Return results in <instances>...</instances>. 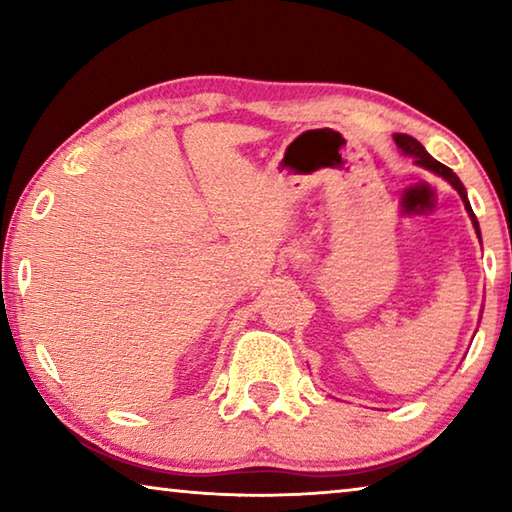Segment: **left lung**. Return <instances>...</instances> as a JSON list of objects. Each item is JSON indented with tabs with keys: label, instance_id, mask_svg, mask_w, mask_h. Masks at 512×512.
Instances as JSON below:
<instances>
[{
	"label": "left lung",
	"instance_id": "8db88e82",
	"mask_svg": "<svg viewBox=\"0 0 512 512\" xmlns=\"http://www.w3.org/2000/svg\"><path fill=\"white\" fill-rule=\"evenodd\" d=\"M393 140H395V144H397V149H400L404 155H411V158H415V164H420V167L429 169V171H433V173H438V176H443V178L447 180V183L452 185L458 194H461L465 210H467V214H470V219H472V223H474L476 235H479V239H481L479 221H476V216H474V212H472V205H470V201H467V192H465V187H463L461 180H458L456 173H454L452 169H449V167H445L443 162L433 160L431 155H429L427 151H424V146H422L418 140H415V137H411V135H404V133H395V135H393Z\"/></svg>",
	"mask_w": 512,
	"mask_h": 512
}]
</instances>
